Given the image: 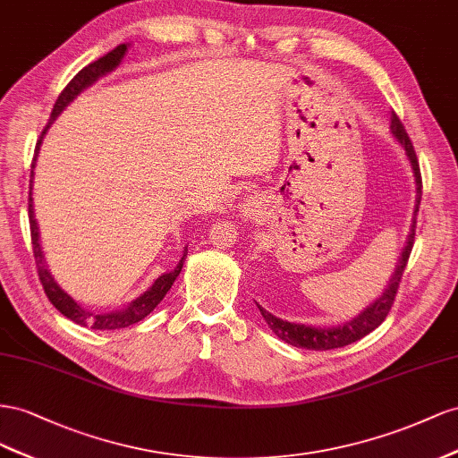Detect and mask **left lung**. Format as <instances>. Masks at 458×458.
<instances>
[{"label":"left lung","instance_id":"left-lung-1","mask_svg":"<svg viewBox=\"0 0 458 458\" xmlns=\"http://www.w3.org/2000/svg\"><path fill=\"white\" fill-rule=\"evenodd\" d=\"M391 134L397 138V141L404 148V153H407L409 161L412 165V171H414V178H416V211L418 213V205H420L422 199V176H420V166H418V159H416V151L412 148V141L407 134V130H404L403 123L399 121V116L395 114V111L391 113ZM414 228H416V220H412V230H411V236L407 242V247H404V251L401 255V260L397 265V270L394 274V278L389 280L386 292L382 293L380 299H376V301L369 307L364 309L357 318H352L342 326H335V328H315V326H305V324H293V322H287L282 320L278 317L270 315L268 310H265L260 305L259 310L260 315L265 317L267 324L270 326V330L276 334L282 342L295 345V347H301V349H310V351H328V349H337V347H345L352 342H359L360 337H364L367 334H370L372 330H376L377 326H380L386 317L389 315L391 307H394L395 301V295L399 290V284L403 278V272L407 268L409 263V257L412 251V243H414Z\"/></svg>","mask_w":458,"mask_h":458}]
</instances>
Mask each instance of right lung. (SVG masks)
Segmentation results:
<instances>
[{"label": "right lung", "instance_id": "1", "mask_svg": "<svg viewBox=\"0 0 458 458\" xmlns=\"http://www.w3.org/2000/svg\"><path fill=\"white\" fill-rule=\"evenodd\" d=\"M126 54V44L116 46L113 51H109L107 55L99 57L98 61L89 63L88 67H84L81 72H78L72 81L64 86V89L61 91V96L57 98L54 111H51L49 116V123L46 124L44 132L36 143V151H34V161H32V168L36 165V157L38 151H40V143L44 134L47 132V128L51 126L57 119V114L69 106V103L81 94L82 89H86L88 86L94 84L99 76L111 72L116 64L121 63V59ZM30 176H34V171H30ZM29 218H30V238H32V251H34V260H36V268H38V276H40V282L44 285V292L47 295V299L51 301L63 317H67L69 320L81 324V326H89V328L94 330H119V328H126V326H132L136 322H140L141 318H146L149 312L163 301V297L166 295V292L171 290L174 280L178 278V274L184 267V260L188 257V247H184V255H182L178 267L173 272H166L163 276H159L155 280V284L149 287L146 293H141L138 299H134L132 303L128 307L121 309V310H113V312H91L88 309H84L82 305H78L74 299L64 293L61 287L57 285V282L51 276L47 267H46V260H44V253H42V247H40V232H38V222L34 218V207H32V180H30V193H29Z\"/></svg>", "mask_w": 458, "mask_h": 458}]
</instances>
